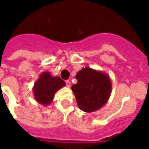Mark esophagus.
<instances>
[{"label": "esophagus", "instance_id": "1", "mask_svg": "<svg viewBox=\"0 0 149 149\" xmlns=\"http://www.w3.org/2000/svg\"><path fill=\"white\" fill-rule=\"evenodd\" d=\"M65 84H66V86H68V87H70L71 86V83H70V80H66L65 81Z\"/></svg>", "mask_w": 149, "mask_h": 149}]
</instances>
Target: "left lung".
I'll list each match as a JSON object with an SVG mask.
<instances>
[{"label": "left lung", "mask_w": 149, "mask_h": 149, "mask_svg": "<svg viewBox=\"0 0 149 149\" xmlns=\"http://www.w3.org/2000/svg\"><path fill=\"white\" fill-rule=\"evenodd\" d=\"M77 84L72 91L80 110L91 113L100 109L110 98L112 84L106 72L90 68H83L76 75Z\"/></svg>", "instance_id": "obj_1"}]
</instances>
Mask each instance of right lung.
Here are the masks:
<instances>
[{"label": "right lung", "instance_id": "add662e5", "mask_svg": "<svg viewBox=\"0 0 149 149\" xmlns=\"http://www.w3.org/2000/svg\"><path fill=\"white\" fill-rule=\"evenodd\" d=\"M65 85L59 77H52L49 72H43L33 86L34 97L43 106H48L54 99L55 93Z\"/></svg>", "mask_w": 149, "mask_h": 149}]
</instances>
